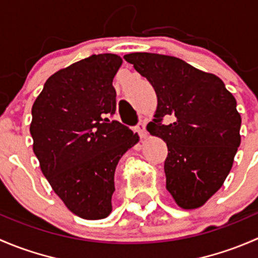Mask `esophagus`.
I'll list each match as a JSON object with an SVG mask.
<instances>
[{
	"label": "esophagus",
	"mask_w": 258,
	"mask_h": 258,
	"mask_svg": "<svg viewBox=\"0 0 258 258\" xmlns=\"http://www.w3.org/2000/svg\"><path fill=\"white\" fill-rule=\"evenodd\" d=\"M136 131L139 132L141 139H146V136H147V132H146V122L144 121L140 122V123L136 126Z\"/></svg>",
	"instance_id": "1"
}]
</instances>
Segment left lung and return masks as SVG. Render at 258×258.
Wrapping results in <instances>:
<instances>
[{"instance_id":"8db88e82","label":"left lung","mask_w":258,"mask_h":258,"mask_svg":"<svg viewBox=\"0 0 258 258\" xmlns=\"http://www.w3.org/2000/svg\"><path fill=\"white\" fill-rule=\"evenodd\" d=\"M123 58L157 96L147 130L167 144L166 188L181 209L204 206L222 187L240 147L236 98L220 77L177 57L136 52Z\"/></svg>"}]
</instances>
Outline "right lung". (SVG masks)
<instances>
[{"mask_svg":"<svg viewBox=\"0 0 258 258\" xmlns=\"http://www.w3.org/2000/svg\"><path fill=\"white\" fill-rule=\"evenodd\" d=\"M122 58L92 54L46 81L32 106L33 152L54 194L72 213L101 220L112 211L114 171L140 137L118 121L114 75Z\"/></svg>","mask_w":258,"mask_h":258,"instance_id":"add662e5","label":"right lung"}]
</instances>
